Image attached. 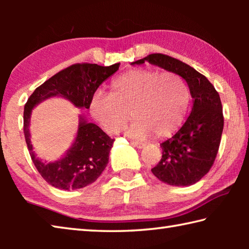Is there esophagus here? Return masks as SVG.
<instances>
[{"label": "esophagus", "instance_id": "34e87169", "mask_svg": "<svg viewBox=\"0 0 249 249\" xmlns=\"http://www.w3.org/2000/svg\"><path fill=\"white\" fill-rule=\"evenodd\" d=\"M130 145H133L134 147H137V148H142V147H144V144L138 142L136 141H130Z\"/></svg>", "mask_w": 249, "mask_h": 249}]
</instances>
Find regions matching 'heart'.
<instances>
[{"label": "heart", "instance_id": "1", "mask_svg": "<svg viewBox=\"0 0 249 249\" xmlns=\"http://www.w3.org/2000/svg\"><path fill=\"white\" fill-rule=\"evenodd\" d=\"M190 91L184 80L172 72L134 69L111 82V93L95 91L90 113L108 134H116L135 117L127 134L136 138L167 137L187 116ZM132 113H130V112Z\"/></svg>", "mask_w": 249, "mask_h": 249}]
</instances>
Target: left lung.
Instances as JSON below:
<instances>
[{
  "label": "left lung",
  "instance_id": "left-lung-1",
  "mask_svg": "<svg viewBox=\"0 0 249 249\" xmlns=\"http://www.w3.org/2000/svg\"><path fill=\"white\" fill-rule=\"evenodd\" d=\"M161 67L187 81L193 98L190 116L178 132L162 144V157L151 172L170 185H191L208 174L215 161L224 126L218 92L205 75L185 62L163 53H151L133 62Z\"/></svg>",
  "mask_w": 249,
  "mask_h": 249
}]
</instances>
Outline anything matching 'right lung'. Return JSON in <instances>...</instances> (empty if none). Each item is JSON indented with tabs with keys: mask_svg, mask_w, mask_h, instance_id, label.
Here are the masks:
<instances>
[{
	"mask_svg": "<svg viewBox=\"0 0 249 249\" xmlns=\"http://www.w3.org/2000/svg\"><path fill=\"white\" fill-rule=\"evenodd\" d=\"M120 64L108 67L96 64H74L59 71L36 88L24 107V135L34 165L46 182L57 189L75 190L99 178L108 162V154L114 140L98 125L81 117L75 142L64 158L46 163L36 158L29 138V117L37 103L59 95L70 100L75 107L89 108L91 96L104 80L119 70Z\"/></svg>",
	"mask_w": 249,
	"mask_h": 249,
	"instance_id": "right-lung-1",
	"label": "right lung"
}]
</instances>
